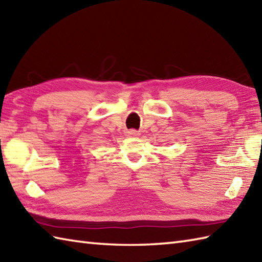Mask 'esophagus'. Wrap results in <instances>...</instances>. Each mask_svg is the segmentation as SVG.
I'll list each match as a JSON object with an SVG mask.
<instances>
[{"mask_svg":"<svg viewBox=\"0 0 262 262\" xmlns=\"http://www.w3.org/2000/svg\"><path fill=\"white\" fill-rule=\"evenodd\" d=\"M129 134H130V135H134V136H137V135H138V132H136V130H130Z\"/></svg>","mask_w":262,"mask_h":262,"instance_id":"obj_1","label":"esophagus"}]
</instances>
